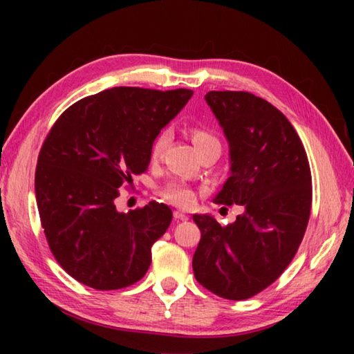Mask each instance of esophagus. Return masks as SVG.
Wrapping results in <instances>:
<instances>
[{
    "label": "esophagus",
    "instance_id": "1",
    "mask_svg": "<svg viewBox=\"0 0 354 354\" xmlns=\"http://www.w3.org/2000/svg\"><path fill=\"white\" fill-rule=\"evenodd\" d=\"M173 215H175L176 220H187V218H189L187 215H185V214L181 212V211H175V214H173Z\"/></svg>",
    "mask_w": 354,
    "mask_h": 354
}]
</instances>
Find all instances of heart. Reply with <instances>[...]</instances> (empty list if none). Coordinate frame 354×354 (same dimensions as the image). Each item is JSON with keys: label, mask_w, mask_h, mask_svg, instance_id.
I'll return each instance as SVG.
<instances>
[{"label": "heart", "mask_w": 354, "mask_h": 354, "mask_svg": "<svg viewBox=\"0 0 354 354\" xmlns=\"http://www.w3.org/2000/svg\"><path fill=\"white\" fill-rule=\"evenodd\" d=\"M190 137L198 151H201L203 148L212 145V143H218V139L215 137V134L211 133L207 128L200 127V124H194V127H190ZM169 139L170 136L167 131H160V133L154 137V140L151 143V149H149V158H151V160H159L162 158V154L167 148V143H169ZM160 194H162L165 200H169L183 207H189L194 205L195 201V192L192 190L189 185L178 181H171L167 184Z\"/></svg>", "instance_id": "1"}]
</instances>
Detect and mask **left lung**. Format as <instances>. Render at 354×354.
Here are the masks:
<instances>
[{"label": "left lung", "instance_id": "1", "mask_svg": "<svg viewBox=\"0 0 354 354\" xmlns=\"http://www.w3.org/2000/svg\"><path fill=\"white\" fill-rule=\"evenodd\" d=\"M206 101L231 153V176L214 203L245 212L226 226L195 214L201 241L192 266L205 289L239 301L273 284L297 254L313 206V176L297 131L268 101L234 91L207 92Z\"/></svg>", "mask_w": 354, "mask_h": 354}]
</instances>
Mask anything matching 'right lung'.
I'll use <instances>...</instances> for the list:
<instances>
[{"instance_id":"obj_1","label":"right lung","mask_w":354,"mask_h":354,"mask_svg":"<svg viewBox=\"0 0 354 354\" xmlns=\"http://www.w3.org/2000/svg\"><path fill=\"white\" fill-rule=\"evenodd\" d=\"M192 95L113 87L76 101L53 124L39 153L35 198L48 247L71 278L118 290L147 273L171 209L149 201L120 214L113 200L147 171L154 137Z\"/></svg>"}]
</instances>
